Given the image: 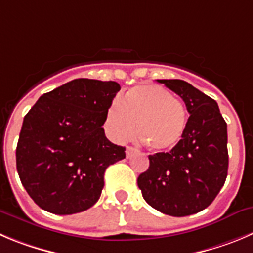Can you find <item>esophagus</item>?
Masks as SVG:
<instances>
[{"mask_svg":"<svg viewBox=\"0 0 253 253\" xmlns=\"http://www.w3.org/2000/svg\"><path fill=\"white\" fill-rule=\"evenodd\" d=\"M137 152V150H136V148L134 147H132V146H127V148H126V156L127 157H132V156L134 155V153Z\"/></svg>","mask_w":253,"mask_h":253,"instance_id":"34e87169","label":"esophagus"}]
</instances>
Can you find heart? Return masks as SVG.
<instances>
[{"mask_svg":"<svg viewBox=\"0 0 253 253\" xmlns=\"http://www.w3.org/2000/svg\"><path fill=\"white\" fill-rule=\"evenodd\" d=\"M111 134L126 141L136 132L156 151H169L178 145L186 131V111L182 102L165 87L145 84L128 89L113 103L106 119Z\"/></svg>","mask_w":253,"mask_h":253,"instance_id":"obj_1","label":"heart"}]
</instances>
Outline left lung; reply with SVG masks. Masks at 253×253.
<instances>
[{"instance_id": "obj_1", "label": "left lung", "mask_w": 253, "mask_h": 253, "mask_svg": "<svg viewBox=\"0 0 253 253\" xmlns=\"http://www.w3.org/2000/svg\"><path fill=\"white\" fill-rule=\"evenodd\" d=\"M185 102L190 117L182 140L169 152L148 156L137 185L145 201L174 217L197 213L212 204L228 169L227 124L218 105L182 80H157Z\"/></svg>"}]
</instances>
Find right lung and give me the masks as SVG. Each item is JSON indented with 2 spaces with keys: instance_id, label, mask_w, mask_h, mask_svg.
I'll list each match as a JSON object with an SVG mask.
<instances>
[{
  "instance_id": "1",
  "label": "right lung",
  "mask_w": 253,
  "mask_h": 253,
  "mask_svg": "<svg viewBox=\"0 0 253 253\" xmlns=\"http://www.w3.org/2000/svg\"><path fill=\"white\" fill-rule=\"evenodd\" d=\"M120 89L115 81L72 80L42 94L25 116L16 166L42 210L72 214L98 201L106 169L126 157L102 128Z\"/></svg>"
}]
</instances>
